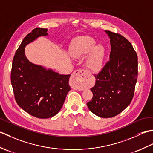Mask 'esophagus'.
<instances>
[{
  "instance_id": "obj_1",
  "label": "esophagus",
  "mask_w": 153,
  "mask_h": 153,
  "mask_svg": "<svg viewBox=\"0 0 153 153\" xmlns=\"http://www.w3.org/2000/svg\"><path fill=\"white\" fill-rule=\"evenodd\" d=\"M88 77V74L84 70H77L74 71L71 75L70 85L74 89L78 90L84 89V82Z\"/></svg>"
}]
</instances>
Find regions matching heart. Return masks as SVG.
<instances>
[{
	"label": "heart",
	"mask_w": 153,
	"mask_h": 153,
	"mask_svg": "<svg viewBox=\"0 0 153 153\" xmlns=\"http://www.w3.org/2000/svg\"><path fill=\"white\" fill-rule=\"evenodd\" d=\"M95 41L91 37H82L75 41L71 47V54L74 58L85 56L89 53L87 66L95 72L101 68L105 51L101 45L95 46Z\"/></svg>",
	"instance_id": "obj_1"
}]
</instances>
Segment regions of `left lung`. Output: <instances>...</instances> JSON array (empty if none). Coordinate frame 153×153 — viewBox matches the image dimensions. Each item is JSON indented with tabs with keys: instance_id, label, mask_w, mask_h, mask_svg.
<instances>
[{
	"instance_id": "left-lung-1",
	"label": "left lung",
	"mask_w": 153,
	"mask_h": 153,
	"mask_svg": "<svg viewBox=\"0 0 153 153\" xmlns=\"http://www.w3.org/2000/svg\"><path fill=\"white\" fill-rule=\"evenodd\" d=\"M110 40V60L95 77L91 90L93 98L87 103L90 111L100 118H112L131 103L138 75L137 55L127 39L105 31Z\"/></svg>"
}]
</instances>
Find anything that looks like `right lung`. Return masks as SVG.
Masks as SVG:
<instances>
[{
	"label": "right lung",
	"mask_w": 153,
	"mask_h": 153,
	"mask_svg": "<svg viewBox=\"0 0 153 153\" xmlns=\"http://www.w3.org/2000/svg\"><path fill=\"white\" fill-rule=\"evenodd\" d=\"M47 32V29L37 27L24 37L13 58L11 70L16 102L30 115L43 119L60 111L70 90V75H61L32 64L25 56V47L39 37L46 36Z\"/></svg>",
	"instance_id": "1"
}]
</instances>
